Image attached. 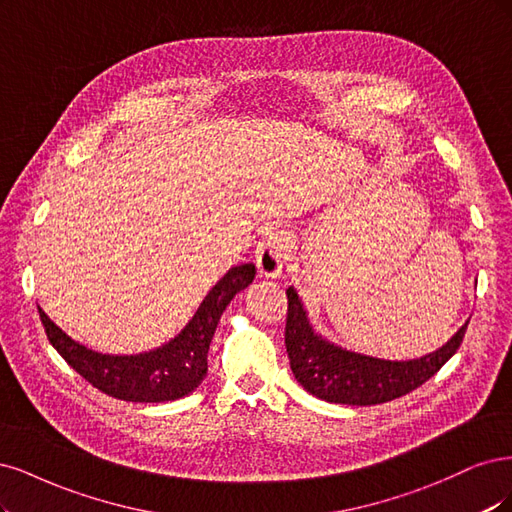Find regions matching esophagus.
Wrapping results in <instances>:
<instances>
[{
	"label": "esophagus",
	"mask_w": 512,
	"mask_h": 512,
	"mask_svg": "<svg viewBox=\"0 0 512 512\" xmlns=\"http://www.w3.org/2000/svg\"><path fill=\"white\" fill-rule=\"evenodd\" d=\"M287 251H289V238L283 232L266 234V238L257 244V251H255L259 274L274 278L283 272Z\"/></svg>",
	"instance_id": "esophagus-1"
}]
</instances>
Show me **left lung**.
<instances>
[{"instance_id": "8db88e82", "label": "left lung", "mask_w": 512, "mask_h": 512, "mask_svg": "<svg viewBox=\"0 0 512 512\" xmlns=\"http://www.w3.org/2000/svg\"><path fill=\"white\" fill-rule=\"evenodd\" d=\"M468 323L440 351L415 361H385L342 351L315 336L293 287L287 289L285 346L298 383L312 395L334 404L372 406L415 391L457 353Z\"/></svg>"}]
</instances>
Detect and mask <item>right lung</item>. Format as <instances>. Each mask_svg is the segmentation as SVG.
Listing matches in <instances>:
<instances>
[{
	"instance_id": "obj_1",
	"label": "right lung",
	"mask_w": 512,
	"mask_h": 512,
	"mask_svg": "<svg viewBox=\"0 0 512 512\" xmlns=\"http://www.w3.org/2000/svg\"><path fill=\"white\" fill-rule=\"evenodd\" d=\"M255 278L253 263L229 270L197 308L191 323L170 344L153 353L110 357L85 349L65 336L40 310L44 332L68 364L106 395L127 402H170L191 393L208 372V346L225 306Z\"/></svg>"
}]
</instances>
